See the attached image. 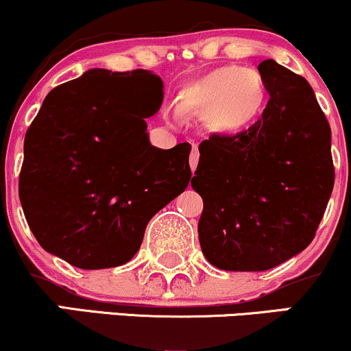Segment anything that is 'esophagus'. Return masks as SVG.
<instances>
[{
    "instance_id": "obj_1",
    "label": "esophagus",
    "mask_w": 351,
    "mask_h": 351,
    "mask_svg": "<svg viewBox=\"0 0 351 351\" xmlns=\"http://www.w3.org/2000/svg\"><path fill=\"white\" fill-rule=\"evenodd\" d=\"M198 160H199V152H198V145H193L191 155H189V167L191 170L195 171L196 167H198Z\"/></svg>"
}]
</instances>
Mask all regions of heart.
<instances>
[{
	"instance_id": "obj_1",
	"label": "heart",
	"mask_w": 351,
	"mask_h": 351,
	"mask_svg": "<svg viewBox=\"0 0 351 351\" xmlns=\"http://www.w3.org/2000/svg\"><path fill=\"white\" fill-rule=\"evenodd\" d=\"M265 102L264 80L256 71L228 66L188 86L180 95L184 112L208 115L221 132H239L251 125Z\"/></svg>"
}]
</instances>
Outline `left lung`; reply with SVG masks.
Segmentation results:
<instances>
[{"label": "left lung", "mask_w": 351, "mask_h": 351, "mask_svg": "<svg viewBox=\"0 0 351 351\" xmlns=\"http://www.w3.org/2000/svg\"><path fill=\"white\" fill-rule=\"evenodd\" d=\"M257 69L271 95L263 117L201 142L191 178L201 249L223 271H267L304 251L335 183L332 130L310 84L272 59Z\"/></svg>", "instance_id": "8db88e82"}]
</instances>
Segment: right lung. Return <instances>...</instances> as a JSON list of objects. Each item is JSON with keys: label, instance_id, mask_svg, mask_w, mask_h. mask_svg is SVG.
I'll use <instances>...</instances> for the list:
<instances>
[{"label": "right lung", "instance_id": "add662e5", "mask_svg": "<svg viewBox=\"0 0 351 351\" xmlns=\"http://www.w3.org/2000/svg\"><path fill=\"white\" fill-rule=\"evenodd\" d=\"M163 82L150 71L90 69L47 94L24 138L19 199L47 252L79 269L122 265L145 228L184 191L189 143L153 147L145 119Z\"/></svg>", "mask_w": 351, "mask_h": 351}]
</instances>
